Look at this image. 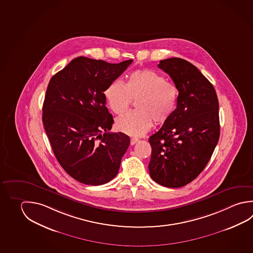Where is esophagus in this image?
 Wrapping results in <instances>:
<instances>
[{"label":"esophagus","instance_id":"esophagus-1","mask_svg":"<svg viewBox=\"0 0 253 253\" xmlns=\"http://www.w3.org/2000/svg\"><path fill=\"white\" fill-rule=\"evenodd\" d=\"M138 141H139V139H137V138H131L130 143H131V145H133V144H135V143H137Z\"/></svg>","mask_w":253,"mask_h":253}]
</instances>
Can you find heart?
Instances as JSON below:
<instances>
[{
	"instance_id": "b5f03b06",
	"label": "heart",
	"mask_w": 253,
	"mask_h": 253,
	"mask_svg": "<svg viewBox=\"0 0 253 253\" xmlns=\"http://www.w3.org/2000/svg\"><path fill=\"white\" fill-rule=\"evenodd\" d=\"M177 88L151 69H138L129 75L126 83L115 79L105 90L108 105L117 115H123L136 101V110L117 120V128L131 136H141L153 125L169 120L175 109Z\"/></svg>"
}]
</instances>
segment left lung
Returning a JSON list of instances; mask_svg holds the SVG:
<instances>
[{"label": "left lung", "mask_w": 253, "mask_h": 253, "mask_svg": "<svg viewBox=\"0 0 253 253\" xmlns=\"http://www.w3.org/2000/svg\"><path fill=\"white\" fill-rule=\"evenodd\" d=\"M178 90L176 109L149 138L153 181L182 187L195 179L211 160L219 139L218 100L212 84L194 65L180 58L161 60Z\"/></svg>", "instance_id": "left-lung-1"}]
</instances>
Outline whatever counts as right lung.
Here are the masks:
<instances>
[{
	"mask_svg": "<svg viewBox=\"0 0 253 253\" xmlns=\"http://www.w3.org/2000/svg\"><path fill=\"white\" fill-rule=\"evenodd\" d=\"M132 62L112 64L78 57L49 82L43 126L57 161L80 183L101 185L118 175L130 138L109 132L114 120L104 92Z\"/></svg>",
	"mask_w": 253,
	"mask_h": 253,
	"instance_id": "obj_1",
	"label": "right lung"
}]
</instances>
